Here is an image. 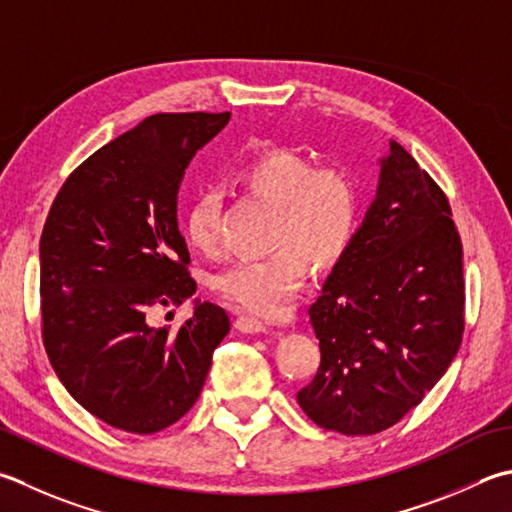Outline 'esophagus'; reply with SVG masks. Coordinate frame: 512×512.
<instances>
[{
    "instance_id": "1",
    "label": "esophagus",
    "mask_w": 512,
    "mask_h": 512,
    "mask_svg": "<svg viewBox=\"0 0 512 512\" xmlns=\"http://www.w3.org/2000/svg\"><path fill=\"white\" fill-rule=\"evenodd\" d=\"M235 328L244 335H262V333H266V324L259 322V319H255V317H248V315H239L235 319Z\"/></svg>"
}]
</instances>
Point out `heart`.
<instances>
[{"label":"heart","mask_w":512,"mask_h":512,"mask_svg":"<svg viewBox=\"0 0 512 512\" xmlns=\"http://www.w3.org/2000/svg\"><path fill=\"white\" fill-rule=\"evenodd\" d=\"M239 184L277 208L273 255L239 259L213 277L230 306L266 319L293 310L306 282V259L335 266L353 244L359 224V186L342 166H317L293 148H275L237 173ZM222 193L206 188L186 213V237L204 255L219 250Z\"/></svg>","instance_id":"heart-1"}]
</instances>
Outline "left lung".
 <instances>
[{
    "mask_svg": "<svg viewBox=\"0 0 512 512\" xmlns=\"http://www.w3.org/2000/svg\"><path fill=\"white\" fill-rule=\"evenodd\" d=\"M346 255L308 308L322 362L297 402L359 437L397 424L444 377L464 333L462 242L433 177L390 139Z\"/></svg>",
    "mask_w": 512,
    "mask_h": 512,
    "instance_id": "obj_1",
    "label": "left lung"
}]
</instances>
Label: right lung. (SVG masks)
<instances>
[{
	"label": "right lung",
	"mask_w": 512,
	"mask_h": 512,
	"mask_svg": "<svg viewBox=\"0 0 512 512\" xmlns=\"http://www.w3.org/2000/svg\"><path fill=\"white\" fill-rule=\"evenodd\" d=\"M230 113H159L90 155L59 190L39 242L44 346L59 382L90 415L135 435L197 402L226 310L193 302L173 330L157 306L195 295L177 195L188 164Z\"/></svg>",
	"instance_id": "obj_1"
}]
</instances>
